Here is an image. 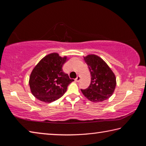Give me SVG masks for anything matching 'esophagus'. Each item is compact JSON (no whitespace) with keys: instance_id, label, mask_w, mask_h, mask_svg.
Listing matches in <instances>:
<instances>
[{"instance_id":"esophagus-1","label":"esophagus","mask_w":146,"mask_h":146,"mask_svg":"<svg viewBox=\"0 0 146 146\" xmlns=\"http://www.w3.org/2000/svg\"><path fill=\"white\" fill-rule=\"evenodd\" d=\"M80 76H78L76 78L75 81H76V82H80Z\"/></svg>"}]
</instances>
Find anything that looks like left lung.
Masks as SVG:
<instances>
[{
	"label": "left lung",
	"instance_id": "8db88e82",
	"mask_svg": "<svg viewBox=\"0 0 146 146\" xmlns=\"http://www.w3.org/2000/svg\"><path fill=\"white\" fill-rule=\"evenodd\" d=\"M91 73V84L86 90H81L86 98L93 102L108 99L114 93L117 85L116 76L102 58L94 54L84 56Z\"/></svg>",
	"mask_w": 146,
	"mask_h": 146
}]
</instances>
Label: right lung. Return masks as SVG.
<instances>
[{
    "label": "right lung",
    "mask_w": 146,
    "mask_h": 146,
    "mask_svg": "<svg viewBox=\"0 0 146 146\" xmlns=\"http://www.w3.org/2000/svg\"><path fill=\"white\" fill-rule=\"evenodd\" d=\"M69 60L57 53L46 55L35 66L29 76V85L31 93L42 102L50 103L61 97L68 86L74 81L62 70V66Z\"/></svg>",
    "instance_id": "1"
}]
</instances>
